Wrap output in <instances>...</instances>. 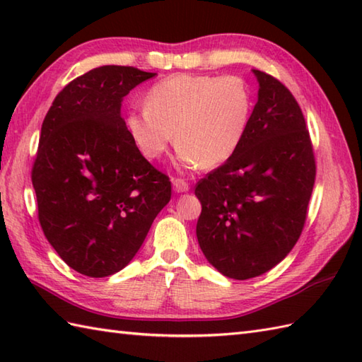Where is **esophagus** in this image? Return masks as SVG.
Listing matches in <instances>:
<instances>
[{
	"mask_svg": "<svg viewBox=\"0 0 362 362\" xmlns=\"http://www.w3.org/2000/svg\"><path fill=\"white\" fill-rule=\"evenodd\" d=\"M173 187L175 189V193H187V191L189 189L188 182L185 179H180V177H175V179L173 180Z\"/></svg>",
	"mask_w": 362,
	"mask_h": 362,
	"instance_id": "1",
	"label": "esophagus"
}]
</instances>
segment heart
<instances>
[{"mask_svg":"<svg viewBox=\"0 0 362 362\" xmlns=\"http://www.w3.org/2000/svg\"><path fill=\"white\" fill-rule=\"evenodd\" d=\"M250 90L238 76L174 74L151 87L144 109L127 115V129L149 160L174 140L188 168H214L233 156L249 126Z\"/></svg>","mask_w":362,"mask_h":362,"instance_id":"heart-1","label":"heart"}]
</instances>
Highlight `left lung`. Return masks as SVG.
Masks as SVG:
<instances>
[{
    "instance_id": "left-lung-1",
    "label": "left lung",
    "mask_w": 362,
    "mask_h": 362,
    "mask_svg": "<svg viewBox=\"0 0 362 362\" xmlns=\"http://www.w3.org/2000/svg\"><path fill=\"white\" fill-rule=\"evenodd\" d=\"M259 82L241 144L196 183L202 204L196 233L205 258L228 279L271 271L298 241L316 180L303 112L274 76Z\"/></svg>"
}]
</instances>
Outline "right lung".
<instances>
[{
  "mask_svg": "<svg viewBox=\"0 0 362 362\" xmlns=\"http://www.w3.org/2000/svg\"><path fill=\"white\" fill-rule=\"evenodd\" d=\"M156 73L105 65L73 79L43 119L33 165L38 222L65 263L101 279L121 271L171 201V180L136 148L121 101Z\"/></svg>",
  "mask_w": 362,
  "mask_h": 362,
  "instance_id": "add662e5",
  "label": "right lung"
}]
</instances>
